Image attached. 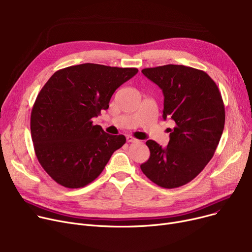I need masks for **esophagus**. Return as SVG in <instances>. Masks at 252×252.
<instances>
[{
    "instance_id": "esophagus-1",
    "label": "esophagus",
    "mask_w": 252,
    "mask_h": 252,
    "mask_svg": "<svg viewBox=\"0 0 252 252\" xmlns=\"http://www.w3.org/2000/svg\"><path fill=\"white\" fill-rule=\"evenodd\" d=\"M126 141H127L128 143H135V142H138V140H137V139H135L134 137H131V136H126Z\"/></svg>"
}]
</instances>
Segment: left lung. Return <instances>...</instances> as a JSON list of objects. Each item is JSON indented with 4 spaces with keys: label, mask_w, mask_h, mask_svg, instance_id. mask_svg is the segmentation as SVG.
Masks as SVG:
<instances>
[{
    "label": "left lung",
    "mask_w": 252,
    "mask_h": 252,
    "mask_svg": "<svg viewBox=\"0 0 252 252\" xmlns=\"http://www.w3.org/2000/svg\"><path fill=\"white\" fill-rule=\"evenodd\" d=\"M142 73L162 90V117L175 127L168 128L165 148L146 142L150 157L141 169L158 186L178 188L199 175L216 152L226 116L221 95L206 72L188 66L167 64Z\"/></svg>",
    "instance_id": "left-lung-1"
}]
</instances>
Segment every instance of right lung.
<instances>
[{"mask_svg": "<svg viewBox=\"0 0 252 252\" xmlns=\"http://www.w3.org/2000/svg\"><path fill=\"white\" fill-rule=\"evenodd\" d=\"M137 72V68L84 63L56 71L38 93L31 115L34 152L61 186H87L126 143L124 135L105 133L92 118L108 109L115 90Z\"/></svg>", "mask_w": 252, "mask_h": 252, "instance_id": "obj_1", "label": "right lung"}]
</instances>
